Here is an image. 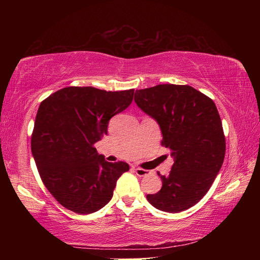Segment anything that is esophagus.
<instances>
[{"label":"esophagus","instance_id":"obj_1","mask_svg":"<svg viewBox=\"0 0 260 260\" xmlns=\"http://www.w3.org/2000/svg\"><path fill=\"white\" fill-rule=\"evenodd\" d=\"M134 172H135L136 175H138V177H146V175L149 174V172H148L147 170L141 169V167H135Z\"/></svg>","mask_w":260,"mask_h":260}]
</instances>
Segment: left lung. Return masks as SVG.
<instances>
[{"label":"left lung","mask_w":260,"mask_h":260,"mask_svg":"<svg viewBox=\"0 0 260 260\" xmlns=\"http://www.w3.org/2000/svg\"><path fill=\"white\" fill-rule=\"evenodd\" d=\"M135 103L160 127L161 146L174 162L159 175L161 189L147 200L160 211L178 213L203 199L221 169L226 141L212 100L188 85H157L135 91Z\"/></svg>","instance_id":"left-lung-1"}]
</instances>
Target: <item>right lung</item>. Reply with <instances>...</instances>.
I'll list each match as a JSON object with an SVG mask.
<instances>
[{
	"label": "right lung",
	"mask_w": 260,
	"mask_h": 260,
	"mask_svg": "<svg viewBox=\"0 0 260 260\" xmlns=\"http://www.w3.org/2000/svg\"><path fill=\"white\" fill-rule=\"evenodd\" d=\"M133 95L134 89L67 87L41 102L30 149L43 184L64 208L88 214L112 199L117 180L129 165L107 161L94 144L108 134L114 114L129 107Z\"/></svg>",
	"instance_id": "1"
}]
</instances>
